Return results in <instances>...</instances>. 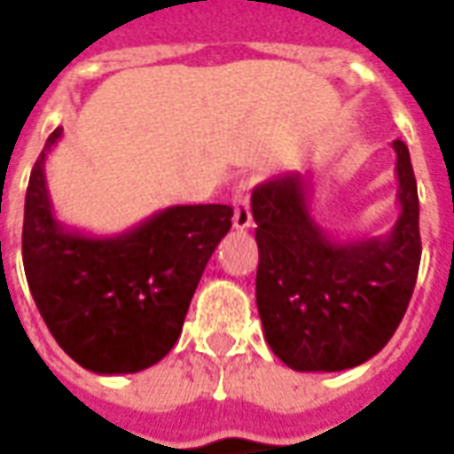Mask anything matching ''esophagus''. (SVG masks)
Returning a JSON list of instances; mask_svg holds the SVG:
<instances>
[{
  "label": "esophagus",
  "mask_w": 454,
  "mask_h": 454,
  "mask_svg": "<svg viewBox=\"0 0 454 454\" xmlns=\"http://www.w3.org/2000/svg\"><path fill=\"white\" fill-rule=\"evenodd\" d=\"M249 191H252V183L242 181L237 185V191L232 195L234 205V227L237 230H247L252 227V207H249Z\"/></svg>",
  "instance_id": "1"
}]
</instances>
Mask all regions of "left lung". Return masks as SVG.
I'll return each instance as SVG.
<instances>
[{"mask_svg":"<svg viewBox=\"0 0 454 454\" xmlns=\"http://www.w3.org/2000/svg\"><path fill=\"white\" fill-rule=\"evenodd\" d=\"M391 146L401 215L387 237L333 239L310 215L301 173L254 188L259 317L273 355L295 372L364 364L403 320L420 266L418 188L408 146Z\"/></svg>","mask_w":454,"mask_h":454,"instance_id":"obj_1","label":"left lung"}]
</instances>
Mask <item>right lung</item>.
<instances>
[{"instance_id":"right-lung-1","label":"right lung","mask_w":454,"mask_h":454,"mask_svg":"<svg viewBox=\"0 0 454 454\" xmlns=\"http://www.w3.org/2000/svg\"><path fill=\"white\" fill-rule=\"evenodd\" d=\"M48 137L31 170L21 254L51 335L95 374H134L168 355L215 247L232 227L230 205H173L129 232L66 230L46 188Z\"/></svg>"}]
</instances>
